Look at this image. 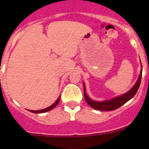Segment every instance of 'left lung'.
<instances>
[{"instance_id": "8db88e82", "label": "left lung", "mask_w": 149, "mask_h": 149, "mask_svg": "<svg viewBox=\"0 0 149 149\" xmlns=\"http://www.w3.org/2000/svg\"><path fill=\"white\" fill-rule=\"evenodd\" d=\"M141 65V73H140L139 77L138 79V80L136 81L135 85L129 90L128 91H127L125 94H122V95L118 96V97H115L114 98L110 99L109 100H104V101L102 102H98L95 101V100H93L87 95L86 92V87L84 85V83L83 82L84 85V98H85L86 102L88 103V104L89 106H91L93 109H97V110L100 111H112L115 110V109H118V108L120 107L122 105H123L124 104H125L127 102H128L129 100H131L133 97L135 96V94L137 92L138 89H139L140 84H141V77H142V65Z\"/></svg>"}]
</instances>
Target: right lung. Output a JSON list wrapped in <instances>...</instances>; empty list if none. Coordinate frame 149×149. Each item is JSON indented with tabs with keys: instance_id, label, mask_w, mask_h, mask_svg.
Instances as JSON below:
<instances>
[{
	"instance_id": "right-lung-1",
	"label": "right lung",
	"mask_w": 149,
	"mask_h": 149,
	"mask_svg": "<svg viewBox=\"0 0 149 149\" xmlns=\"http://www.w3.org/2000/svg\"><path fill=\"white\" fill-rule=\"evenodd\" d=\"M60 100H61V96H60V97H58V99L56 100V101H55V103L52 104L51 105V106L45 108V109H40V110H29V109H28V110L29 111V112H33V113H44V112H48V111L51 110V109H53V108H55V107H56L57 105H58V104L59 103Z\"/></svg>"
}]
</instances>
